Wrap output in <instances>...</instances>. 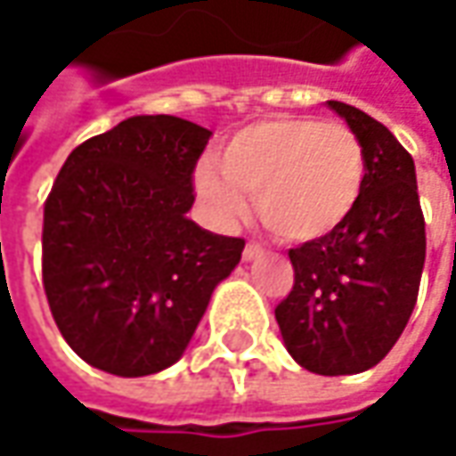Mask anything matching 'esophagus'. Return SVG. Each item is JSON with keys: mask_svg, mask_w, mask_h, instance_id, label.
I'll list each match as a JSON object with an SVG mask.
<instances>
[{"mask_svg": "<svg viewBox=\"0 0 456 456\" xmlns=\"http://www.w3.org/2000/svg\"><path fill=\"white\" fill-rule=\"evenodd\" d=\"M257 257H263V248L260 245H255V242H249L245 252H242V260L245 263H252V260H257Z\"/></svg>", "mask_w": 456, "mask_h": 456, "instance_id": "1", "label": "esophagus"}]
</instances>
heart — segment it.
<instances>
[{
  "label": "heart",
  "instance_id": "heart-1",
  "mask_svg": "<svg viewBox=\"0 0 456 456\" xmlns=\"http://www.w3.org/2000/svg\"><path fill=\"white\" fill-rule=\"evenodd\" d=\"M365 183V152L345 125L270 117L234 132L219 163L204 160L193 186L219 224H234L257 193V214L293 242L322 240L354 211Z\"/></svg>",
  "mask_w": 456,
  "mask_h": 456
}]
</instances>
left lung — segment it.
Segmentation results:
<instances>
[{"label": "left lung", "instance_id": "left-lung-1", "mask_svg": "<svg viewBox=\"0 0 456 456\" xmlns=\"http://www.w3.org/2000/svg\"><path fill=\"white\" fill-rule=\"evenodd\" d=\"M365 152V183L345 224L290 249L293 290L275 308L290 357L316 375L375 367L403 334L426 260L416 166L393 132L345 102H327Z\"/></svg>", "mask_w": 456, "mask_h": 456}]
</instances>
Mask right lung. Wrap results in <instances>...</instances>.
I'll use <instances>...</instances> for the list:
<instances>
[{"instance_id": "right-lung-1", "label": "right lung", "mask_w": 456, "mask_h": 456, "mask_svg": "<svg viewBox=\"0 0 456 456\" xmlns=\"http://www.w3.org/2000/svg\"><path fill=\"white\" fill-rule=\"evenodd\" d=\"M211 132L137 114L73 150L43 219V286L69 346L119 378L175 365L245 240L189 219Z\"/></svg>"}]
</instances>
